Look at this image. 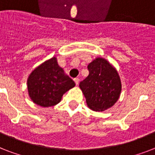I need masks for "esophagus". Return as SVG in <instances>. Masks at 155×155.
I'll use <instances>...</instances> for the list:
<instances>
[{"instance_id": "esophagus-1", "label": "esophagus", "mask_w": 155, "mask_h": 155, "mask_svg": "<svg viewBox=\"0 0 155 155\" xmlns=\"http://www.w3.org/2000/svg\"><path fill=\"white\" fill-rule=\"evenodd\" d=\"M74 81H75V84L77 85L78 84H79V82H80V80H79L78 78H75V79H74Z\"/></svg>"}]
</instances>
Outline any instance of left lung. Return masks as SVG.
<instances>
[{"instance_id":"obj_1","label":"left lung","mask_w":155,"mask_h":155,"mask_svg":"<svg viewBox=\"0 0 155 155\" xmlns=\"http://www.w3.org/2000/svg\"><path fill=\"white\" fill-rule=\"evenodd\" d=\"M89 75L80 83L87 106L94 111H104L117 101L121 83L117 71L108 61L97 58L87 66Z\"/></svg>"}]
</instances>
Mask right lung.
I'll use <instances>...</instances> for the list:
<instances>
[{
    "mask_svg": "<svg viewBox=\"0 0 155 155\" xmlns=\"http://www.w3.org/2000/svg\"><path fill=\"white\" fill-rule=\"evenodd\" d=\"M75 85V82L58 66L55 57L35 68L27 80L30 99L42 107L59 103L63 95Z\"/></svg>",
    "mask_w": 155,
    "mask_h": 155,
    "instance_id": "right-lung-1",
    "label": "right lung"
}]
</instances>
